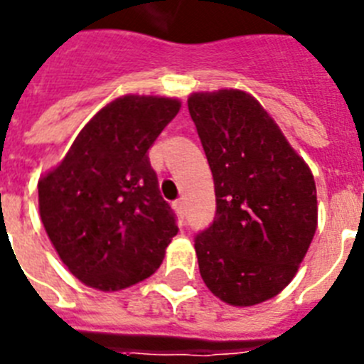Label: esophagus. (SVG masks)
Segmentation results:
<instances>
[{"mask_svg": "<svg viewBox=\"0 0 364 364\" xmlns=\"http://www.w3.org/2000/svg\"><path fill=\"white\" fill-rule=\"evenodd\" d=\"M175 210H176V213H178L180 218H184V213H186V210H184V200H176V202H175Z\"/></svg>", "mask_w": 364, "mask_h": 364, "instance_id": "34e87169", "label": "esophagus"}]
</instances>
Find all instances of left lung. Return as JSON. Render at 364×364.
Wrapping results in <instances>:
<instances>
[{
    "label": "left lung",
    "mask_w": 364,
    "mask_h": 364,
    "mask_svg": "<svg viewBox=\"0 0 364 364\" xmlns=\"http://www.w3.org/2000/svg\"><path fill=\"white\" fill-rule=\"evenodd\" d=\"M211 167L217 215L197 235L200 277L231 306H255L295 277L317 230L311 169L259 100L240 89L188 98Z\"/></svg>",
    "instance_id": "obj_1"
}]
</instances>
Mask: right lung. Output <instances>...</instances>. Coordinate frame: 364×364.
<instances>
[{
    "label": "right lung",
    "instance_id": "add662e5",
    "mask_svg": "<svg viewBox=\"0 0 364 364\" xmlns=\"http://www.w3.org/2000/svg\"><path fill=\"white\" fill-rule=\"evenodd\" d=\"M180 105L169 96L114 98L38 180L45 231L67 269L89 288L125 290L162 264L178 228L147 149Z\"/></svg>",
    "mask_w": 364,
    "mask_h": 364
}]
</instances>
